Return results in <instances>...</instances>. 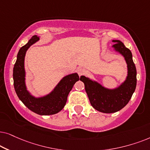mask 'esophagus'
Segmentation results:
<instances>
[{
    "instance_id": "esophagus-1",
    "label": "esophagus",
    "mask_w": 150,
    "mask_h": 150,
    "mask_svg": "<svg viewBox=\"0 0 150 150\" xmlns=\"http://www.w3.org/2000/svg\"><path fill=\"white\" fill-rule=\"evenodd\" d=\"M77 71V73H78L79 76H81V75H83L85 74V70L82 69V68H78Z\"/></svg>"
}]
</instances>
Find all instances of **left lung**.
<instances>
[{
  "label": "left lung",
  "mask_w": 150,
  "mask_h": 150,
  "mask_svg": "<svg viewBox=\"0 0 150 150\" xmlns=\"http://www.w3.org/2000/svg\"><path fill=\"white\" fill-rule=\"evenodd\" d=\"M112 42H115L112 47L126 61L127 76L124 82L117 88L108 89L88 77H80V80L84 83L86 92L91 105L103 113L116 112L124 108L130 100L137 86V69L132 52L120 40Z\"/></svg>",
  "instance_id": "obj_1"
}]
</instances>
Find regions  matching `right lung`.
I'll return each instance as SVG.
<instances>
[{
  "label": "right lung",
  "instance_id": "right-lung-1",
  "mask_svg": "<svg viewBox=\"0 0 150 150\" xmlns=\"http://www.w3.org/2000/svg\"><path fill=\"white\" fill-rule=\"evenodd\" d=\"M39 39L38 36L33 35L25 46L20 49L13 67V86L18 98L30 110L40 115H51L59 112L63 109L70 91L75 82L79 80V77L77 73L67 75L49 95L39 98L32 96L26 88L24 62L26 51Z\"/></svg>",
  "mask_w": 150,
  "mask_h": 150
}]
</instances>
